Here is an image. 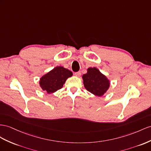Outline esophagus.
I'll return each instance as SVG.
<instances>
[{
	"label": "esophagus",
	"instance_id": "34e87169",
	"mask_svg": "<svg viewBox=\"0 0 151 151\" xmlns=\"http://www.w3.org/2000/svg\"><path fill=\"white\" fill-rule=\"evenodd\" d=\"M75 76H76L79 77V76L81 75V72H80V71H78V72H76V73H75Z\"/></svg>",
	"mask_w": 151,
	"mask_h": 151
}]
</instances>
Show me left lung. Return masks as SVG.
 <instances>
[{"label":"left lung","mask_w":151,"mask_h":151,"mask_svg":"<svg viewBox=\"0 0 151 151\" xmlns=\"http://www.w3.org/2000/svg\"><path fill=\"white\" fill-rule=\"evenodd\" d=\"M82 78L85 88L95 96H102L110 87L109 80L96 68H88Z\"/></svg>","instance_id":"1"}]
</instances>
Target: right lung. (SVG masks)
I'll use <instances>...</instances> for the list:
<instances>
[{
	"instance_id": "1",
	"label": "right lung",
	"mask_w": 151,
	"mask_h": 151,
	"mask_svg": "<svg viewBox=\"0 0 151 151\" xmlns=\"http://www.w3.org/2000/svg\"><path fill=\"white\" fill-rule=\"evenodd\" d=\"M73 75V73L63 66H57L42 76L40 80V86L42 91L52 94L60 89L65 81Z\"/></svg>"
}]
</instances>
